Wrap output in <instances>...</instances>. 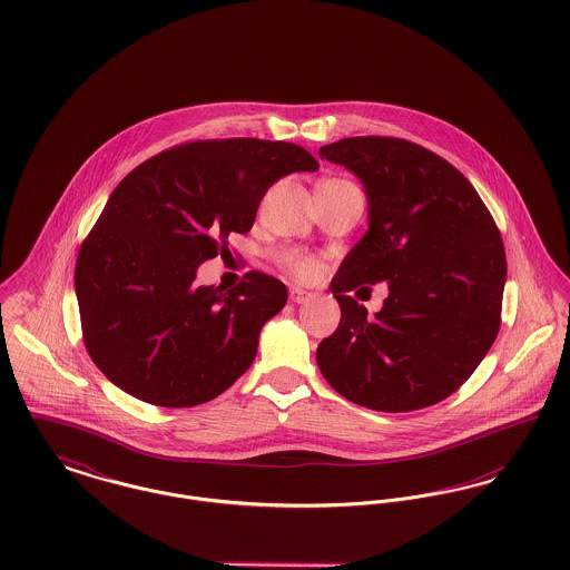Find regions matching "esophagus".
I'll return each instance as SVG.
<instances>
[{
  "label": "esophagus",
  "mask_w": 570,
  "mask_h": 570,
  "mask_svg": "<svg viewBox=\"0 0 570 570\" xmlns=\"http://www.w3.org/2000/svg\"><path fill=\"white\" fill-rule=\"evenodd\" d=\"M309 297H312V293H307V291H303V288H297V286L291 288V302L293 303L309 302Z\"/></svg>",
  "instance_id": "1"
}]
</instances>
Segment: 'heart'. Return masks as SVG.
Returning a JSON list of instances; mask_svg holds the SVG:
<instances>
[{
  "label": "heart",
  "mask_w": 570,
  "mask_h": 570,
  "mask_svg": "<svg viewBox=\"0 0 570 570\" xmlns=\"http://www.w3.org/2000/svg\"><path fill=\"white\" fill-rule=\"evenodd\" d=\"M277 265L297 279H312L318 273L316 256H312L303 249H297V247L279 249L277 252Z\"/></svg>",
  "instance_id": "obj_1"
}]
</instances>
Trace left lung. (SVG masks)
I'll use <instances>...</instances> for the list:
<instances>
[{
	"label": "left lung",
	"instance_id": "1",
	"mask_svg": "<svg viewBox=\"0 0 570 570\" xmlns=\"http://www.w3.org/2000/svg\"><path fill=\"white\" fill-rule=\"evenodd\" d=\"M318 155L364 183L370 219L332 279L342 316L316 348L318 368L337 394L374 411L448 399L502 323L505 254L489 208L452 164L401 137H346ZM379 281L391 295L370 320L347 293Z\"/></svg>",
	"mask_w": 570,
	"mask_h": 570
}]
</instances>
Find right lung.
Wrapping results in <instances>:
<instances>
[{
  "label": "right lung",
  "mask_w": 570,
  "mask_h": 570,
  "mask_svg": "<svg viewBox=\"0 0 570 570\" xmlns=\"http://www.w3.org/2000/svg\"><path fill=\"white\" fill-rule=\"evenodd\" d=\"M314 169L297 144L230 137L174 146L120 180L75 265L83 344L114 385L180 409L213 401L252 366L286 286L249 271L224 291L198 286L196 271L252 230L275 180Z\"/></svg>",
  "instance_id": "1"
}]
</instances>
